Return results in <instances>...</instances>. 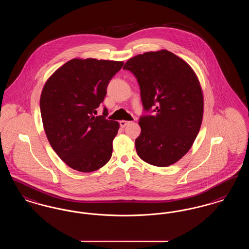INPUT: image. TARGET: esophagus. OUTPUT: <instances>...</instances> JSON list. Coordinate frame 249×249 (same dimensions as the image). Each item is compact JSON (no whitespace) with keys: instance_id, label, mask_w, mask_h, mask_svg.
I'll list each match as a JSON object with an SVG mask.
<instances>
[{"instance_id":"1","label":"esophagus","mask_w":249,"mask_h":249,"mask_svg":"<svg viewBox=\"0 0 249 249\" xmlns=\"http://www.w3.org/2000/svg\"><path fill=\"white\" fill-rule=\"evenodd\" d=\"M129 123H130V121H126V120H121V121H119V125H120L121 128L126 127Z\"/></svg>"}]
</instances>
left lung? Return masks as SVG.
Returning <instances> with one entry per match:
<instances>
[{
    "mask_svg": "<svg viewBox=\"0 0 249 249\" xmlns=\"http://www.w3.org/2000/svg\"><path fill=\"white\" fill-rule=\"evenodd\" d=\"M123 69L136 77L144 112L135 140L137 154L152 165L176 163L190 150L201 128L203 98L195 72L168 50L137 55Z\"/></svg>",
    "mask_w": 249,
    "mask_h": 249,
    "instance_id": "8db88e82",
    "label": "left lung"
}]
</instances>
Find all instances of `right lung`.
<instances>
[{
  "mask_svg": "<svg viewBox=\"0 0 249 249\" xmlns=\"http://www.w3.org/2000/svg\"><path fill=\"white\" fill-rule=\"evenodd\" d=\"M123 61L73 59L63 64L45 84L40 109L48 142L71 169L93 172L106 165L113 152L119 122L95 117L107 86Z\"/></svg>",
  "mask_w": 249,
  "mask_h": 249,
  "instance_id": "add662e5",
  "label": "right lung"
}]
</instances>
